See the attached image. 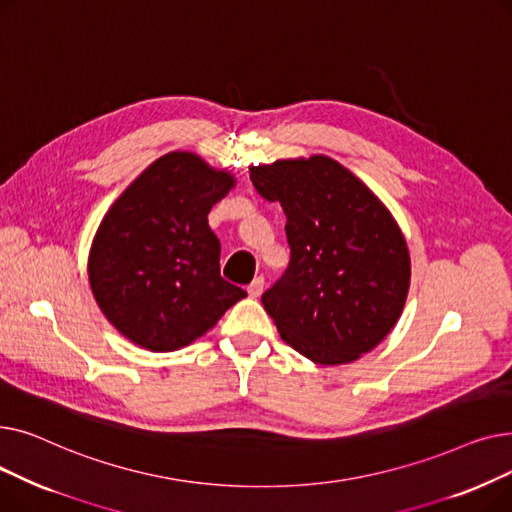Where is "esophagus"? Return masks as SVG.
<instances>
[{
	"instance_id": "34e87169",
	"label": "esophagus",
	"mask_w": 512,
	"mask_h": 512,
	"mask_svg": "<svg viewBox=\"0 0 512 512\" xmlns=\"http://www.w3.org/2000/svg\"><path fill=\"white\" fill-rule=\"evenodd\" d=\"M263 286H265V280H263V276H257V278H255V280L249 284V288H247L249 297H251V299H257V297H261Z\"/></svg>"
}]
</instances>
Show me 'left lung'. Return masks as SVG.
<instances>
[{
	"mask_svg": "<svg viewBox=\"0 0 512 512\" xmlns=\"http://www.w3.org/2000/svg\"><path fill=\"white\" fill-rule=\"evenodd\" d=\"M257 193L286 213L290 263L261 303L286 344L319 365L357 361L402 313L405 236L369 188L326 155L251 168Z\"/></svg>",
	"mask_w": 512,
	"mask_h": 512,
	"instance_id": "8db88e82",
	"label": "left lung"
}]
</instances>
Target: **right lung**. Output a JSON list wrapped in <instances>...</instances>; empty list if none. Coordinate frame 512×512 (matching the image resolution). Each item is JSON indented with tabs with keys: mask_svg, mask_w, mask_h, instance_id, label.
Segmentation results:
<instances>
[{
	"mask_svg": "<svg viewBox=\"0 0 512 512\" xmlns=\"http://www.w3.org/2000/svg\"><path fill=\"white\" fill-rule=\"evenodd\" d=\"M234 176L172 151L105 213L89 255L93 297L107 321L153 353L203 336L247 292L220 276V240L207 224Z\"/></svg>",
	"mask_w": 512,
	"mask_h": 512,
	"instance_id": "obj_1",
	"label": "right lung"
}]
</instances>
